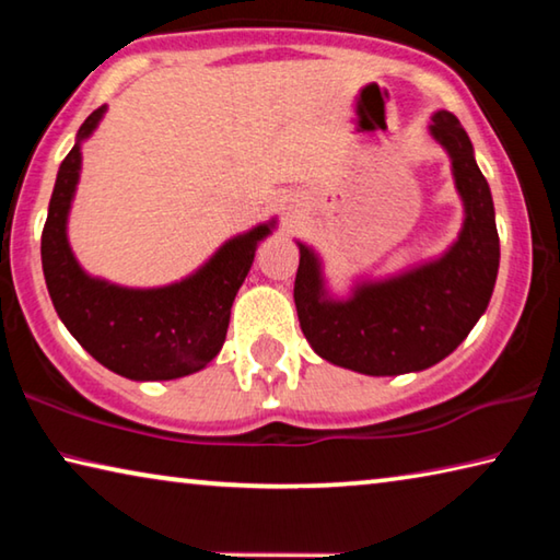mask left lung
Listing matches in <instances>:
<instances>
[{
    "label": "left lung",
    "mask_w": 560,
    "mask_h": 560,
    "mask_svg": "<svg viewBox=\"0 0 560 560\" xmlns=\"http://www.w3.org/2000/svg\"><path fill=\"white\" fill-rule=\"evenodd\" d=\"M432 138L447 150L464 202V224L440 259L390 279L360 281L348 299H330L320 259L299 242L293 283L299 324L328 363L363 375L424 371L447 358L485 314L499 271V234L489 183L457 116L438 110Z\"/></svg>",
    "instance_id": "left-lung-1"
}]
</instances>
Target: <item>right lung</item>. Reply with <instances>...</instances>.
Listing matches in <instances>:
<instances>
[{
	"label": "right lung",
	"mask_w": 560,
	"mask_h": 560,
	"mask_svg": "<svg viewBox=\"0 0 560 560\" xmlns=\"http://www.w3.org/2000/svg\"><path fill=\"white\" fill-rule=\"evenodd\" d=\"M103 113L106 106L83 120L56 175L42 232L46 289L69 334L108 371L130 381H175L202 371L222 350L236 291L277 220L232 236L205 267L170 287L128 289L89 277L73 257L66 222L81 175V143Z\"/></svg>",
	"instance_id": "obj_1"
}]
</instances>
